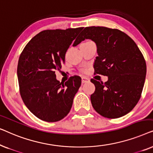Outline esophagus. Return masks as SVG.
I'll return each mask as SVG.
<instances>
[{"label":"esophagus","mask_w":153,"mask_h":153,"mask_svg":"<svg viewBox=\"0 0 153 153\" xmlns=\"http://www.w3.org/2000/svg\"><path fill=\"white\" fill-rule=\"evenodd\" d=\"M89 79L86 78V77H82V78H81V82H82V83H88L89 82Z\"/></svg>","instance_id":"esophagus-1"}]
</instances>
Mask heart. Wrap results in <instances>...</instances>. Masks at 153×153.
Here are the masks:
<instances>
[{
  "instance_id": "b5f03b06",
  "label": "heart",
  "mask_w": 153,
  "mask_h": 153,
  "mask_svg": "<svg viewBox=\"0 0 153 153\" xmlns=\"http://www.w3.org/2000/svg\"><path fill=\"white\" fill-rule=\"evenodd\" d=\"M90 42L91 41H86V42H83L82 44H81V45H83V44H86V43H88V42ZM85 70H83V72H84Z\"/></svg>"
}]
</instances>
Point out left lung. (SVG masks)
Instances as JSON below:
<instances>
[{"label":"left lung","instance_id":"obj_1","mask_svg":"<svg viewBox=\"0 0 153 153\" xmlns=\"http://www.w3.org/2000/svg\"><path fill=\"white\" fill-rule=\"evenodd\" d=\"M85 39H91L97 45L95 74L108 76L105 83L91 79L95 86L91 95L92 106L105 118L125 116L134 108L141 96L146 74L143 54L134 41L118 29L86 27L73 46Z\"/></svg>","mask_w":153,"mask_h":153}]
</instances>
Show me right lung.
<instances>
[{"mask_svg":"<svg viewBox=\"0 0 153 153\" xmlns=\"http://www.w3.org/2000/svg\"><path fill=\"white\" fill-rule=\"evenodd\" d=\"M83 28L42 31L21 53L17 65L21 97L29 111L42 120L57 122L72 108L81 79L73 76L65 83H60L55 71L65 63L67 50Z\"/></svg>","mask_w":153,"mask_h":153,"instance_id":"add662e5","label":"right lung"}]
</instances>
